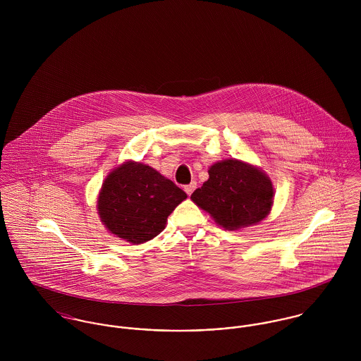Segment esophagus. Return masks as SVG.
<instances>
[{
	"instance_id": "1",
	"label": "esophagus",
	"mask_w": 361,
	"mask_h": 361,
	"mask_svg": "<svg viewBox=\"0 0 361 361\" xmlns=\"http://www.w3.org/2000/svg\"><path fill=\"white\" fill-rule=\"evenodd\" d=\"M196 188H197V183H196V182H192V183H189V185H186V186H185V192L190 196V195L195 192V189H196Z\"/></svg>"
}]
</instances>
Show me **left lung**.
Returning <instances> with one entry per match:
<instances>
[{"label":"left lung","mask_w":361,"mask_h":361,"mask_svg":"<svg viewBox=\"0 0 361 361\" xmlns=\"http://www.w3.org/2000/svg\"><path fill=\"white\" fill-rule=\"evenodd\" d=\"M208 175V180L190 199L219 226L238 231L256 225L269 214L274 203L272 182L257 166L231 158L211 165Z\"/></svg>","instance_id":"left-lung-1"}]
</instances>
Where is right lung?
<instances>
[{
  "instance_id": "obj_1",
  "label": "right lung",
  "mask_w": 361,
  "mask_h": 361,
  "mask_svg": "<svg viewBox=\"0 0 361 361\" xmlns=\"http://www.w3.org/2000/svg\"><path fill=\"white\" fill-rule=\"evenodd\" d=\"M186 197L180 188L154 168L126 161L105 178L97 211L112 235L142 245L164 231L169 214Z\"/></svg>"
}]
</instances>
